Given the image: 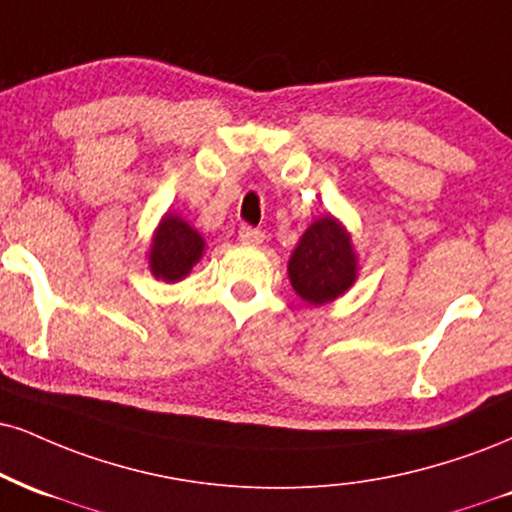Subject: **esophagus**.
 <instances>
[{
    "label": "esophagus",
    "instance_id": "esophagus-1",
    "mask_svg": "<svg viewBox=\"0 0 512 512\" xmlns=\"http://www.w3.org/2000/svg\"><path fill=\"white\" fill-rule=\"evenodd\" d=\"M238 238L243 240V243H248V245H257V243H262V240H264V233L260 229H252V226L243 224L238 229Z\"/></svg>",
    "mask_w": 512,
    "mask_h": 512
}]
</instances>
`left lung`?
Listing matches in <instances>:
<instances>
[{
  "label": "left lung",
  "mask_w": 512,
  "mask_h": 512,
  "mask_svg": "<svg viewBox=\"0 0 512 512\" xmlns=\"http://www.w3.org/2000/svg\"><path fill=\"white\" fill-rule=\"evenodd\" d=\"M288 279L307 305L331 303L353 286L357 255L341 221L326 214L310 224L288 260Z\"/></svg>",
  "instance_id": "8db88e82"
}]
</instances>
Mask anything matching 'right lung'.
Wrapping results in <instances>:
<instances>
[{
  "label": "right lung",
  "instance_id": "1",
  "mask_svg": "<svg viewBox=\"0 0 512 512\" xmlns=\"http://www.w3.org/2000/svg\"><path fill=\"white\" fill-rule=\"evenodd\" d=\"M205 252V238L188 221L164 214L150 245V272L155 279L176 283L186 279Z\"/></svg>",
  "mask_w": 512,
  "mask_h": 512
}]
</instances>
